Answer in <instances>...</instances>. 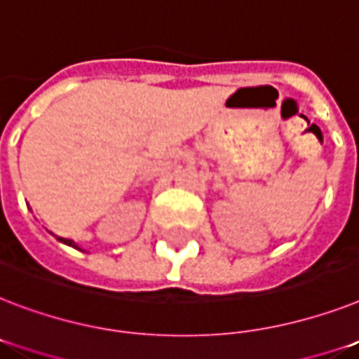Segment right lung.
Listing matches in <instances>:
<instances>
[{
    "label": "right lung",
    "instance_id": "add662e5",
    "mask_svg": "<svg viewBox=\"0 0 359 359\" xmlns=\"http://www.w3.org/2000/svg\"><path fill=\"white\" fill-rule=\"evenodd\" d=\"M58 241H62V243H66V245H69V247H74V249H79V250H81V247H79L77 243H75V241L66 240V238H58Z\"/></svg>",
    "mask_w": 359,
    "mask_h": 359
}]
</instances>
